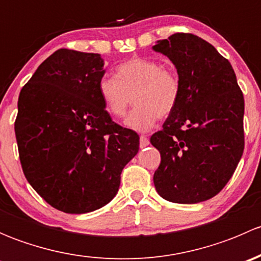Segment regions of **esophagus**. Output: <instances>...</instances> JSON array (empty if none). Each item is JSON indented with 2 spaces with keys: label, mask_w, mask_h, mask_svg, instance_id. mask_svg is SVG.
<instances>
[{
  "label": "esophagus",
  "mask_w": 261,
  "mask_h": 261,
  "mask_svg": "<svg viewBox=\"0 0 261 261\" xmlns=\"http://www.w3.org/2000/svg\"><path fill=\"white\" fill-rule=\"evenodd\" d=\"M149 144H150L149 139H147L146 136L141 135V136H140V147H141V149H144V147H146L147 145H149Z\"/></svg>",
  "instance_id": "obj_1"
}]
</instances>
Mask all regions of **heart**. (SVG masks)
<instances>
[{
	"mask_svg": "<svg viewBox=\"0 0 261 261\" xmlns=\"http://www.w3.org/2000/svg\"><path fill=\"white\" fill-rule=\"evenodd\" d=\"M98 93L107 111L116 117H123L134 99L136 107L125 120V126L145 133L158 117H165L175 109L180 82L177 73L162 68L156 60L135 57L116 68V78H102Z\"/></svg>",
	"mask_w": 261,
	"mask_h": 261,
	"instance_id": "1",
	"label": "heart"
}]
</instances>
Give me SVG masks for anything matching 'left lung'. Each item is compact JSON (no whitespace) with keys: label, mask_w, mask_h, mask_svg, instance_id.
<instances>
[{"label":"left lung","mask_w":261,"mask_h":261,"mask_svg":"<svg viewBox=\"0 0 261 261\" xmlns=\"http://www.w3.org/2000/svg\"><path fill=\"white\" fill-rule=\"evenodd\" d=\"M152 50L177 69L180 96L150 138L162 156L154 186L169 202L193 204L215 197L244 151V96L227 59L192 34L158 40Z\"/></svg>","instance_id":"left-lung-1"}]
</instances>
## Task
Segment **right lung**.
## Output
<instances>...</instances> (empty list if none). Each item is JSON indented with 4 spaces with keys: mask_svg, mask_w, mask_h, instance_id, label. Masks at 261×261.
<instances>
[{
    "mask_svg": "<svg viewBox=\"0 0 261 261\" xmlns=\"http://www.w3.org/2000/svg\"><path fill=\"white\" fill-rule=\"evenodd\" d=\"M99 54L59 49L22 87L15 134L23 174L54 208L87 213L117 194L138 154L135 131L116 125L98 93Z\"/></svg>",
    "mask_w": 261,
    "mask_h": 261,
    "instance_id": "add662e5",
    "label": "right lung"
}]
</instances>
